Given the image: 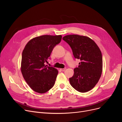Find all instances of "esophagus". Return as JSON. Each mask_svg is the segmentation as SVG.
<instances>
[{"label": "esophagus", "mask_w": 122, "mask_h": 122, "mask_svg": "<svg viewBox=\"0 0 122 122\" xmlns=\"http://www.w3.org/2000/svg\"><path fill=\"white\" fill-rule=\"evenodd\" d=\"M66 69V68H63V69L61 68V69H60V70H61V71H64Z\"/></svg>", "instance_id": "obj_1"}]
</instances>
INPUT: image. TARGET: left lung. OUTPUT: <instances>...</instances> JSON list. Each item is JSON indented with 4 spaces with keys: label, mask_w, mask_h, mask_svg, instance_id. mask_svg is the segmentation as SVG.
Listing matches in <instances>:
<instances>
[{
    "label": "left lung",
    "mask_w": 122,
    "mask_h": 122,
    "mask_svg": "<svg viewBox=\"0 0 122 122\" xmlns=\"http://www.w3.org/2000/svg\"><path fill=\"white\" fill-rule=\"evenodd\" d=\"M71 47L75 58L81 60L74 74L69 78L70 84L76 91L86 92L98 82L102 72V56L97 45L87 36L77 35L63 37Z\"/></svg>",
    "instance_id": "1"
}]
</instances>
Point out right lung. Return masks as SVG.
<instances>
[{
  "label": "right lung",
  "mask_w": 122,
  "mask_h": 122,
  "mask_svg": "<svg viewBox=\"0 0 122 122\" xmlns=\"http://www.w3.org/2000/svg\"><path fill=\"white\" fill-rule=\"evenodd\" d=\"M61 39V35L37 36L30 40L23 51L22 74L30 87L37 93H46L54 85L58 71L44 63Z\"/></svg>",
  "instance_id": "obj_1"
}]
</instances>
